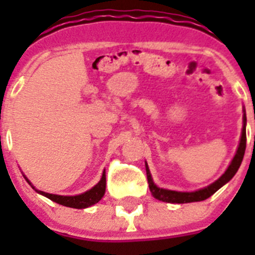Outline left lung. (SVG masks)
<instances>
[{
	"instance_id": "8db88e82",
	"label": "left lung",
	"mask_w": 255,
	"mask_h": 255,
	"mask_svg": "<svg viewBox=\"0 0 255 255\" xmlns=\"http://www.w3.org/2000/svg\"><path fill=\"white\" fill-rule=\"evenodd\" d=\"M245 125H247V117L244 115V126H243V134L242 139H240V144H239L238 152H236L235 157H234L233 162L229 166V168L226 170V172L215 181L212 185L207 186L204 189H200L198 191H193V193H181V191H173V190H166V189H161L158 186L154 185L153 182L152 176H150L149 168H148V164L145 163V170H147V179L148 184H149V190L152 193L153 197L155 199L162 200V202H167V203H191V202H200V200H204L207 198H209L211 195H213L216 191L220 188L229 182L230 180L233 179L234 175L238 172L240 164H242L243 158H244L245 153V147H247V129H245Z\"/></svg>"
}]
</instances>
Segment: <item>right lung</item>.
Returning a JSON list of instances; mask_svg holds the SVG:
<instances>
[{
	"label": "right lung",
	"instance_id": "right-lung-1",
	"mask_svg": "<svg viewBox=\"0 0 255 255\" xmlns=\"http://www.w3.org/2000/svg\"><path fill=\"white\" fill-rule=\"evenodd\" d=\"M39 194L44 195L48 199L53 200L56 203L61 204V206L70 207V208H87V207H91L93 204L98 203L102 197L105 195L106 191V173L103 172L102 179L101 181L97 184L94 188H92L91 190H88L87 193L80 195H75V197H62V195H55V194H49V193H44V191L37 190Z\"/></svg>",
	"mask_w": 255,
	"mask_h": 255
}]
</instances>
